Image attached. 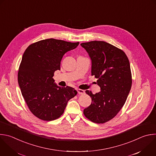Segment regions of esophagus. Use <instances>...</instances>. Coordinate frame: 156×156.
I'll return each mask as SVG.
<instances>
[{
	"label": "esophagus",
	"mask_w": 156,
	"mask_h": 156,
	"mask_svg": "<svg viewBox=\"0 0 156 156\" xmlns=\"http://www.w3.org/2000/svg\"><path fill=\"white\" fill-rule=\"evenodd\" d=\"M77 91L78 92L79 94H84L85 93V91L83 89H77Z\"/></svg>",
	"instance_id": "esophagus-1"
}]
</instances>
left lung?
Masks as SVG:
<instances>
[{
	"label": "left lung",
	"instance_id": "left-lung-1",
	"mask_svg": "<svg viewBox=\"0 0 156 156\" xmlns=\"http://www.w3.org/2000/svg\"><path fill=\"white\" fill-rule=\"evenodd\" d=\"M92 60L91 75L97 78L101 91L93 94L86 90L92 103L83 113L97 124L107 122L124 106L131 89L132 80L129 59L124 52L105 41L81 43Z\"/></svg>",
	"mask_w": 156,
	"mask_h": 156
}]
</instances>
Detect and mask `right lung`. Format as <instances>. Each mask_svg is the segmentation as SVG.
Here are the masks:
<instances>
[{
  "label": "right lung",
  "instance_id": "obj_1",
  "mask_svg": "<svg viewBox=\"0 0 156 156\" xmlns=\"http://www.w3.org/2000/svg\"><path fill=\"white\" fill-rule=\"evenodd\" d=\"M79 43L49 38L34 43L25 50L18 81L29 109L38 118L57 119L64 113L68 101L77 94L72 87L56 84L53 77L55 72L60 70L64 54Z\"/></svg>",
  "mask_w": 156,
  "mask_h": 156
}]
</instances>
